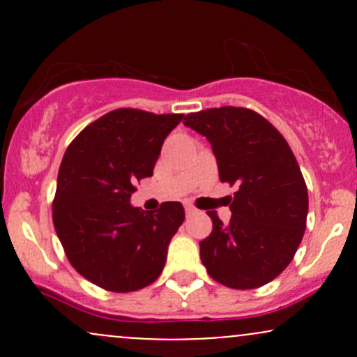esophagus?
<instances>
[{
  "label": "esophagus",
  "instance_id": "1",
  "mask_svg": "<svg viewBox=\"0 0 357 357\" xmlns=\"http://www.w3.org/2000/svg\"><path fill=\"white\" fill-rule=\"evenodd\" d=\"M184 211H186L188 216H191V215H195V213H196V208H192L191 204H186V206H184Z\"/></svg>",
  "mask_w": 357,
  "mask_h": 357
}]
</instances>
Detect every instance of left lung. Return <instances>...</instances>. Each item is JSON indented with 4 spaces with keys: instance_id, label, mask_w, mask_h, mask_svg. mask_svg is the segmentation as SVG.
<instances>
[{
    "instance_id": "left-lung-1",
    "label": "left lung",
    "mask_w": 357,
    "mask_h": 357,
    "mask_svg": "<svg viewBox=\"0 0 357 357\" xmlns=\"http://www.w3.org/2000/svg\"><path fill=\"white\" fill-rule=\"evenodd\" d=\"M184 126L211 142L228 196V225L208 211L213 230L199 255L213 280L247 290L268 284L292 261L305 231L309 196L290 146L264 116L247 107L188 114Z\"/></svg>"
}]
</instances>
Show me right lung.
<instances>
[{"label":"right lung","instance_id":"obj_1","mask_svg":"<svg viewBox=\"0 0 357 357\" xmlns=\"http://www.w3.org/2000/svg\"><path fill=\"white\" fill-rule=\"evenodd\" d=\"M183 114L116 109L70 142L59 169L52 213L72 267L109 292H134L161 275L167 245L184 221L183 204L144 213L129 204L153 176L167 134Z\"/></svg>","mask_w":357,"mask_h":357}]
</instances>
